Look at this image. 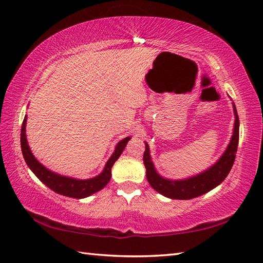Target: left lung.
Here are the masks:
<instances>
[{"instance_id":"1","label":"left lung","mask_w":263,"mask_h":263,"mask_svg":"<svg viewBox=\"0 0 263 263\" xmlns=\"http://www.w3.org/2000/svg\"><path fill=\"white\" fill-rule=\"evenodd\" d=\"M233 108L234 115H235V122H234L233 135L230 143H228L224 154L220 156V158L214 165H211L209 168L199 173L197 175L182 178V180H171V178L161 176L155 168L148 143L144 142L146 150H144L143 154V164L146 167L147 180L152 187L166 198L190 200L211 191L212 189L219 185L221 182H224L228 173L232 170L238 146L239 120L236 106L234 103Z\"/></svg>"}]
</instances>
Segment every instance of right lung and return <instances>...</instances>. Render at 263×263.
Returning a JSON list of instances; mask_svg holds the SVG:
<instances>
[{"label": "right lung", "instance_id": "1", "mask_svg": "<svg viewBox=\"0 0 263 263\" xmlns=\"http://www.w3.org/2000/svg\"><path fill=\"white\" fill-rule=\"evenodd\" d=\"M26 124L27 115L25 116L24 122H22L20 137L21 152L26 164L31 170L33 174L39 178V181H42L46 186L53 190L54 192L74 199L87 198L89 195L100 191V190L107 185L111 176V167H113L115 161L119 159L121 154L123 153V150L126 147V143L131 139L130 137H126L124 139H122V140L116 144L113 155L110 156L107 163L105 164L104 170L100 174L91 178H87V180H79V178L58 174V173L46 168L42 163H39L35 158V156L32 155L29 148V144H28L26 136Z\"/></svg>", "mask_w": 263, "mask_h": 263}]
</instances>
